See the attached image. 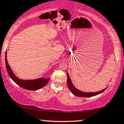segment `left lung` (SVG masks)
<instances>
[{"instance_id": "obj_1", "label": "left lung", "mask_w": 124, "mask_h": 124, "mask_svg": "<svg viewBox=\"0 0 124 124\" xmlns=\"http://www.w3.org/2000/svg\"><path fill=\"white\" fill-rule=\"evenodd\" d=\"M67 85H68L69 87L70 91L74 95H76V96L79 97H93L95 96V95L99 94L102 93L103 92H104L106 90V89H104V90L100 91V92H94V93H85V92H82L81 91L78 90L77 89H76V87L73 86V84H72L71 80H70L69 76L68 73H67Z\"/></svg>"}]
</instances>
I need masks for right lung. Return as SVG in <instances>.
Listing matches in <instances>:
<instances>
[{
    "mask_svg": "<svg viewBox=\"0 0 124 124\" xmlns=\"http://www.w3.org/2000/svg\"><path fill=\"white\" fill-rule=\"evenodd\" d=\"M6 54H7V52L6 53L5 55V60L7 73L8 74L10 77L19 86L22 87L23 89H27V90H37L45 86L47 84L50 78L45 79V78H40L39 79H34V80H22V79H19L17 77L15 76V74L12 71L11 69L10 68L8 63L7 56H6L7 55Z\"/></svg>",
    "mask_w": 124,
    "mask_h": 124,
    "instance_id": "1",
    "label": "right lung"
}]
</instances>
